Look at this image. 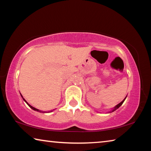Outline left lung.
Masks as SVG:
<instances>
[{
    "instance_id": "1",
    "label": "left lung",
    "mask_w": 151,
    "mask_h": 151,
    "mask_svg": "<svg viewBox=\"0 0 151 151\" xmlns=\"http://www.w3.org/2000/svg\"><path fill=\"white\" fill-rule=\"evenodd\" d=\"M127 98V96L126 97H125V98H124V100L123 101H122V102H121V103H120L119 104H117V105H116L115 106H114V109H112V111H109V112H114V111H116V110L117 109H119V107L120 106H121V105H122V103H124V100H125V99H126Z\"/></svg>"
}]
</instances>
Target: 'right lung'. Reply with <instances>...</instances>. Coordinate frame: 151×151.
<instances>
[{"label":"right lung","mask_w":151,"mask_h":151,"mask_svg":"<svg viewBox=\"0 0 151 151\" xmlns=\"http://www.w3.org/2000/svg\"><path fill=\"white\" fill-rule=\"evenodd\" d=\"M20 95H21V96H22V99H23V100L26 102V103L28 104V105H29L30 108H31L32 110H34V111H38V112H52V111H49V112H46V111H40V110H39V109H36V108H35V107H33V106H32L31 105H30V104L27 103V101L25 100V99L23 98V97H22V94H20Z\"/></svg>","instance_id":"obj_1"}]
</instances>
